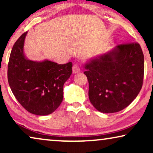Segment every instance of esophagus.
I'll return each mask as SVG.
<instances>
[{"instance_id": "1", "label": "esophagus", "mask_w": 153, "mask_h": 153, "mask_svg": "<svg viewBox=\"0 0 153 153\" xmlns=\"http://www.w3.org/2000/svg\"><path fill=\"white\" fill-rule=\"evenodd\" d=\"M72 72L74 74H77V73L80 72L81 69L79 68V66L77 65H74V66L72 68Z\"/></svg>"}]
</instances>
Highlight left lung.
Wrapping results in <instances>:
<instances>
[{
	"label": "left lung",
	"mask_w": 153,
	"mask_h": 153,
	"mask_svg": "<svg viewBox=\"0 0 153 153\" xmlns=\"http://www.w3.org/2000/svg\"><path fill=\"white\" fill-rule=\"evenodd\" d=\"M90 102L102 113L118 112L137 97L144 74V56L138 43L121 45L84 64Z\"/></svg>",
	"instance_id": "obj_1"
}]
</instances>
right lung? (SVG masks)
<instances>
[{
    "instance_id": "add662e5",
    "label": "right lung",
    "mask_w": 153,
    "mask_h": 153,
    "mask_svg": "<svg viewBox=\"0 0 153 153\" xmlns=\"http://www.w3.org/2000/svg\"><path fill=\"white\" fill-rule=\"evenodd\" d=\"M28 31L12 47L7 79L14 97L31 114L47 116L57 109L63 98V85L72 74V63L58 65L49 60L35 61L24 53Z\"/></svg>"
}]
</instances>
